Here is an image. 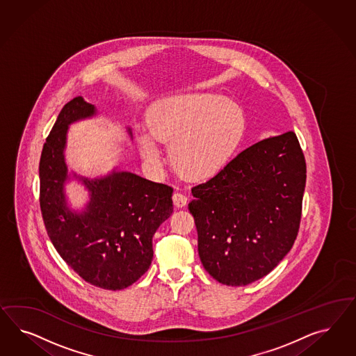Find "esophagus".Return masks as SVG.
Returning <instances> with one entry per match:
<instances>
[{
	"instance_id": "esophagus-1",
	"label": "esophagus",
	"mask_w": 356,
	"mask_h": 356,
	"mask_svg": "<svg viewBox=\"0 0 356 356\" xmlns=\"http://www.w3.org/2000/svg\"><path fill=\"white\" fill-rule=\"evenodd\" d=\"M172 200L173 204H175L176 207H183V206L186 205V202H188V197L184 193H180V192L173 193Z\"/></svg>"
}]
</instances>
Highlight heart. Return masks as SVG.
I'll return each instance as SVG.
<instances>
[{"label": "heart", "mask_w": 356, "mask_h": 356, "mask_svg": "<svg viewBox=\"0 0 356 356\" xmlns=\"http://www.w3.org/2000/svg\"><path fill=\"white\" fill-rule=\"evenodd\" d=\"M149 127H140L137 140L143 158L159 168L161 143H171L176 168L189 179H207L232 158L245 130L244 113L225 97L186 94L167 97L149 111Z\"/></svg>", "instance_id": "heart-1"}]
</instances>
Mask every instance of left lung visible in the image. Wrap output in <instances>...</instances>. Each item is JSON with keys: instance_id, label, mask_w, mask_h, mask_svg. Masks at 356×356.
I'll return each mask as SVG.
<instances>
[{"instance_id": "obj_1", "label": "left lung", "mask_w": 356, "mask_h": 356, "mask_svg": "<svg viewBox=\"0 0 356 356\" xmlns=\"http://www.w3.org/2000/svg\"><path fill=\"white\" fill-rule=\"evenodd\" d=\"M305 180L300 143L287 131L249 146L193 186L188 207L206 271L227 286L268 275L298 236Z\"/></svg>"}]
</instances>
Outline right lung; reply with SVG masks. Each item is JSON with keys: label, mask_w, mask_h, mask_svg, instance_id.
<instances>
[{"label": "right lung", "mask_w": 356, "mask_h": 356, "mask_svg": "<svg viewBox=\"0 0 356 356\" xmlns=\"http://www.w3.org/2000/svg\"><path fill=\"white\" fill-rule=\"evenodd\" d=\"M95 112L82 97L61 109L40 156L39 201L48 236L65 262L90 284L116 291L129 287L150 268L152 236L172 214L173 189L113 171L103 179H82L91 200L81 214L72 213L64 194L66 130Z\"/></svg>", "instance_id": "right-lung-1"}]
</instances>
